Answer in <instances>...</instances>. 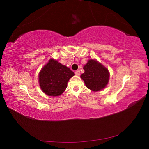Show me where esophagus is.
<instances>
[{
    "mask_svg": "<svg viewBox=\"0 0 149 149\" xmlns=\"http://www.w3.org/2000/svg\"><path fill=\"white\" fill-rule=\"evenodd\" d=\"M75 74H76V75L79 76V75L80 74V71H79V70H76V71H75Z\"/></svg>",
    "mask_w": 149,
    "mask_h": 149,
    "instance_id": "obj_1",
    "label": "esophagus"
}]
</instances>
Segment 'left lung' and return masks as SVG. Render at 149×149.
Listing matches in <instances>:
<instances>
[{
	"label": "left lung",
	"mask_w": 149,
	"mask_h": 149,
	"mask_svg": "<svg viewBox=\"0 0 149 149\" xmlns=\"http://www.w3.org/2000/svg\"><path fill=\"white\" fill-rule=\"evenodd\" d=\"M83 69L84 73L81 75L88 88L98 91L106 87L109 79L107 69L95 60H89Z\"/></svg>",
	"instance_id": "1"
}]
</instances>
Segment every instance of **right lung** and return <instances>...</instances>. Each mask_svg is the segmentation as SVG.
I'll return each instance as SVG.
<instances>
[{"instance_id": "right-lung-1", "label": "right lung", "mask_w": 149, "mask_h": 149, "mask_svg": "<svg viewBox=\"0 0 149 149\" xmlns=\"http://www.w3.org/2000/svg\"><path fill=\"white\" fill-rule=\"evenodd\" d=\"M74 75L70 68L51 59L39 73V83L48 96H60L65 91L69 79Z\"/></svg>"}]
</instances>
